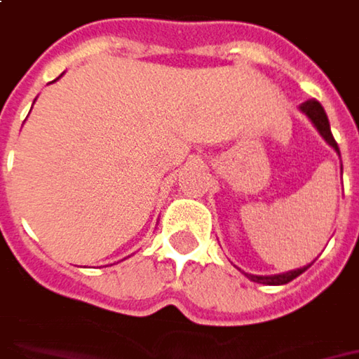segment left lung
Returning <instances> with one entry per match:
<instances>
[{
	"mask_svg": "<svg viewBox=\"0 0 359 359\" xmlns=\"http://www.w3.org/2000/svg\"><path fill=\"white\" fill-rule=\"evenodd\" d=\"M299 109L311 119V123L318 128V131L322 133V137H324L327 144L332 145L336 151L339 154V147L336 144V140H334V135H332V130H330V121H327V116H325L324 107L322 104L318 102V100H308V102H304V104L299 105ZM308 269L306 268H299L294 269V271H287V273H280V276H252V273H245L252 282L257 283H266V285H282V283L292 282V280H296L299 273H304Z\"/></svg>",
	"mask_w": 359,
	"mask_h": 359,
	"instance_id": "left-lung-1",
	"label": "left lung"
}]
</instances>
